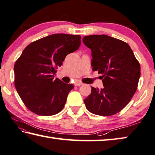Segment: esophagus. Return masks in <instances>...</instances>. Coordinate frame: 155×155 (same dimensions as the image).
I'll return each mask as SVG.
<instances>
[{"instance_id":"esophagus-1","label":"esophagus","mask_w":155,"mask_h":155,"mask_svg":"<svg viewBox=\"0 0 155 155\" xmlns=\"http://www.w3.org/2000/svg\"><path fill=\"white\" fill-rule=\"evenodd\" d=\"M83 85V83L82 82H80V81H78V82H77V83H75V85L76 86H81V85Z\"/></svg>"}]
</instances>
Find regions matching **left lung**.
Wrapping results in <instances>:
<instances>
[{
    "label": "left lung",
    "instance_id": "1",
    "mask_svg": "<svg viewBox=\"0 0 155 155\" xmlns=\"http://www.w3.org/2000/svg\"><path fill=\"white\" fill-rule=\"evenodd\" d=\"M83 43L91 51V66L102 74V89L91 87L84 102L93 114L111 116L128 104L136 93L140 66L125 42L105 35H89Z\"/></svg>",
    "mask_w": 155,
    "mask_h": 155
}]
</instances>
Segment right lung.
<instances>
[{
    "label": "right lung",
    "instance_id": "1",
    "mask_svg": "<svg viewBox=\"0 0 155 155\" xmlns=\"http://www.w3.org/2000/svg\"><path fill=\"white\" fill-rule=\"evenodd\" d=\"M79 35L55 34L28 45L14 66L15 86L30 111L41 116L58 114L74 88L59 78L53 80L66 56L81 46Z\"/></svg>",
    "mask_w": 155,
    "mask_h": 155
}]
</instances>
